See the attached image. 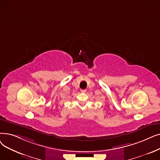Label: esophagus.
<instances>
[{"instance_id":"34e87169","label":"esophagus","mask_w":160,"mask_h":160,"mask_svg":"<svg viewBox=\"0 0 160 160\" xmlns=\"http://www.w3.org/2000/svg\"><path fill=\"white\" fill-rule=\"evenodd\" d=\"M82 93H86V89H81L80 90Z\"/></svg>"}]
</instances>
